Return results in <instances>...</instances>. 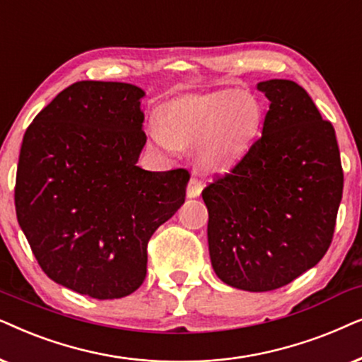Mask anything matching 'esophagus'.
Segmentation results:
<instances>
[{"label":"esophagus","instance_id":"34e87169","mask_svg":"<svg viewBox=\"0 0 362 362\" xmlns=\"http://www.w3.org/2000/svg\"><path fill=\"white\" fill-rule=\"evenodd\" d=\"M202 190H204V184H202V180L199 178H190L189 185H187V197L189 199H195V197H199L202 194Z\"/></svg>","mask_w":362,"mask_h":362}]
</instances>
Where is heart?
<instances>
[{
  "instance_id": "1",
  "label": "heart",
  "mask_w": 362,
  "mask_h": 362,
  "mask_svg": "<svg viewBox=\"0 0 362 362\" xmlns=\"http://www.w3.org/2000/svg\"><path fill=\"white\" fill-rule=\"evenodd\" d=\"M262 125V105L247 93L220 90L168 100L151 120L148 139L160 151L195 147L197 163L209 172L233 167L247 156Z\"/></svg>"
}]
</instances>
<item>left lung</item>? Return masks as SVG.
Wrapping results in <instances>:
<instances>
[{
  "instance_id": "8db88e82",
  "label": "left lung",
  "mask_w": 362,
  "mask_h": 362,
  "mask_svg": "<svg viewBox=\"0 0 362 362\" xmlns=\"http://www.w3.org/2000/svg\"><path fill=\"white\" fill-rule=\"evenodd\" d=\"M257 89L269 100L262 137L202 197L216 276L238 290L272 291L325 257L344 175L334 127L301 86L269 79Z\"/></svg>"
}]
</instances>
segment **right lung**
<instances>
[{"label": "right lung", "mask_w": 362, "mask_h": 362, "mask_svg": "<svg viewBox=\"0 0 362 362\" xmlns=\"http://www.w3.org/2000/svg\"><path fill=\"white\" fill-rule=\"evenodd\" d=\"M144 95L127 83L71 84L36 115L19 152L14 205L37 263L95 300L142 285L148 240L185 202L189 170L137 165Z\"/></svg>", "instance_id": "add662e5"}]
</instances>
